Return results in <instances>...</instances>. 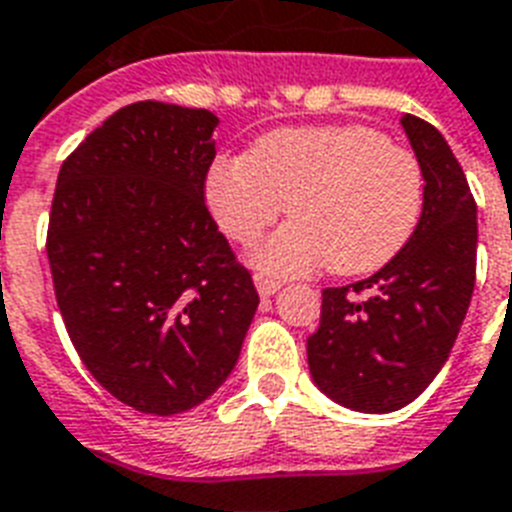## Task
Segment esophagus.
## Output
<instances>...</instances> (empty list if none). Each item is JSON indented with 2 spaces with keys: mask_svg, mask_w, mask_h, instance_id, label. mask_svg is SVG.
Instances as JSON below:
<instances>
[{
  "mask_svg": "<svg viewBox=\"0 0 512 512\" xmlns=\"http://www.w3.org/2000/svg\"><path fill=\"white\" fill-rule=\"evenodd\" d=\"M253 280H256V290H259L261 298H272L277 293V290H280V282L269 280V277L256 275V277H253Z\"/></svg>",
  "mask_w": 512,
  "mask_h": 512,
  "instance_id": "obj_1",
  "label": "esophagus"
}]
</instances>
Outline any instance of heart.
<instances>
[{
    "label": "heart",
    "instance_id": "1",
    "mask_svg": "<svg viewBox=\"0 0 512 512\" xmlns=\"http://www.w3.org/2000/svg\"><path fill=\"white\" fill-rule=\"evenodd\" d=\"M206 203L235 243H256L288 206L293 219L256 251L269 275H367L415 235L425 203L418 155L370 126H298L219 158L206 174Z\"/></svg>",
    "mask_w": 512,
    "mask_h": 512
}]
</instances>
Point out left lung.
I'll return each mask as SVG.
<instances>
[{"label":"left lung","mask_w":512,"mask_h":512,"mask_svg":"<svg viewBox=\"0 0 512 512\" xmlns=\"http://www.w3.org/2000/svg\"><path fill=\"white\" fill-rule=\"evenodd\" d=\"M425 177L410 243L367 280L322 290L306 338L314 383L357 412H394L423 394L447 362L476 285V200L439 129L404 113Z\"/></svg>","instance_id":"left-lung-1"}]
</instances>
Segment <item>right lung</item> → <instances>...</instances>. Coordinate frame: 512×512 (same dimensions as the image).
Segmentation results:
<instances>
[{
  "mask_svg": "<svg viewBox=\"0 0 512 512\" xmlns=\"http://www.w3.org/2000/svg\"><path fill=\"white\" fill-rule=\"evenodd\" d=\"M219 118L132 102L60 166L47 259L94 380L147 415L206 402L235 367L259 293L206 208Z\"/></svg>",
  "mask_w": 512,
  "mask_h": 512,
  "instance_id": "1",
  "label": "right lung"
}]
</instances>
